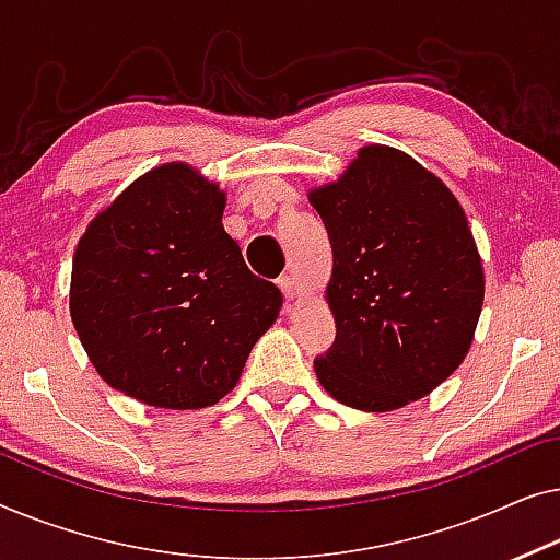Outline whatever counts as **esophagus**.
I'll return each mask as SVG.
<instances>
[{
  "instance_id": "1",
  "label": "esophagus",
  "mask_w": 560,
  "mask_h": 560,
  "mask_svg": "<svg viewBox=\"0 0 560 560\" xmlns=\"http://www.w3.org/2000/svg\"><path fill=\"white\" fill-rule=\"evenodd\" d=\"M277 283H279V289L283 291V296H287V299H294V296H296L294 279H291L289 273H283V277H279V279H277Z\"/></svg>"
}]
</instances>
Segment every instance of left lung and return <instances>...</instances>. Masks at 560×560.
Wrapping results in <instances>:
<instances>
[{
    "label": "left lung",
    "instance_id": "8db88e82",
    "mask_svg": "<svg viewBox=\"0 0 560 560\" xmlns=\"http://www.w3.org/2000/svg\"><path fill=\"white\" fill-rule=\"evenodd\" d=\"M310 202L335 258L337 335L314 358L319 383L373 413L423 398L462 365L482 312V261L462 205L419 162L377 144Z\"/></svg>",
    "mask_w": 560,
    "mask_h": 560
}]
</instances>
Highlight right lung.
Masks as SVG:
<instances>
[{"label":"right lung","instance_id":"1","mask_svg":"<svg viewBox=\"0 0 560 560\" xmlns=\"http://www.w3.org/2000/svg\"><path fill=\"white\" fill-rule=\"evenodd\" d=\"M225 195L187 164L126 187L83 233L70 317L98 375L141 404L205 408L238 383L279 317L223 228Z\"/></svg>","mask_w":560,"mask_h":560}]
</instances>
